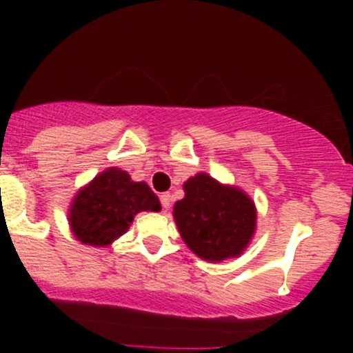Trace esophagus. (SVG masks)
Returning <instances> with one entry per match:
<instances>
[{
  "instance_id": "1",
  "label": "esophagus",
  "mask_w": 353,
  "mask_h": 353,
  "mask_svg": "<svg viewBox=\"0 0 353 353\" xmlns=\"http://www.w3.org/2000/svg\"><path fill=\"white\" fill-rule=\"evenodd\" d=\"M160 203H162L163 210H169L170 206H172V196H170V193L160 194Z\"/></svg>"
}]
</instances>
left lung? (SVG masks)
I'll use <instances>...</instances> for the list:
<instances>
[{
    "label": "left lung",
    "mask_w": 353,
    "mask_h": 353,
    "mask_svg": "<svg viewBox=\"0 0 353 353\" xmlns=\"http://www.w3.org/2000/svg\"><path fill=\"white\" fill-rule=\"evenodd\" d=\"M174 222L184 244L210 263L239 258L256 232L258 210L245 191L198 172L183 184Z\"/></svg>",
    "instance_id": "obj_1"
}]
</instances>
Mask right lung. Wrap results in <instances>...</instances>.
<instances>
[{"label": "right lung", "mask_w": 353, "mask_h": 353, "mask_svg": "<svg viewBox=\"0 0 353 353\" xmlns=\"http://www.w3.org/2000/svg\"><path fill=\"white\" fill-rule=\"evenodd\" d=\"M160 210L147 183H137L126 170L109 167L77 191L68 208V225L81 244L105 248L128 232L138 213Z\"/></svg>", "instance_id": "right-lung-1"}]
</instances>
